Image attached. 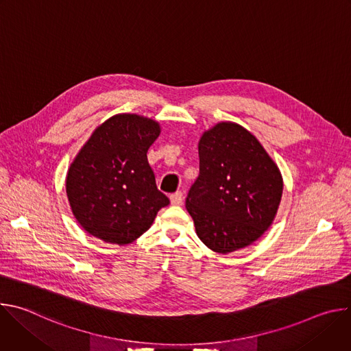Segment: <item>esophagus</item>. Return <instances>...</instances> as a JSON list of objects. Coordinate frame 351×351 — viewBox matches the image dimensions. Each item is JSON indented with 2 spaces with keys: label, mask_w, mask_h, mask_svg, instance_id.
<instances>
[{
  "label": "esophagus",
  "mask_w": 351,
  "mask_h": 351,
  "mask_svg": "<svg viewBox=\"0 0 351 351\" xmlns=\"http://www.w3.org/2000/svg\"><path fill=\"white\" fill-rule=\"evenodd\" d=\"M171 204L172 206H182L183 204V194L180 191H176L171 195Z\"/></svg>",
  "instance_id": "esophagus-1"
}]
</instances>
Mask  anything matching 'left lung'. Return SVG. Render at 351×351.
Segmentation results:
<instances>
[{"instance_id":"8db88e82","label":"left lung","mask_w":351,"mask_h":351,"mask_svg":"<svg viewBox=\"0 0 351 351\" xmlns=\"http://www.w3.org/2000/svg\"><path fill=\"white\" fill-rule=\"evenodd\" d=\"M198 157L199 175L186 198L198 239L219 254L253 244L280 204L283 179L276 162L252 132L234 122L206 130Z\"/></svg>"}]
</instances>
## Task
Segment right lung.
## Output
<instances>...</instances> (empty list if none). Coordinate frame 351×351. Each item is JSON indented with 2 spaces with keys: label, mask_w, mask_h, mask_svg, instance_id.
<instances>
[{
  "label": "right lung",
  "mask_w": 351,
  "mask_h": 351,
  "mask_svg": "<svg viewBox=\"0 0 351 351\" xmlns=\"http://www.w3.org/2000/svg\"><path fill=\"white\" fill-rule=\"evenodd\" d=\"M160 133V123L152 118L118 114L97 126L83 144L66 173V195L88 234L129 244L169 204L147 160Z\"/></svg>",
  "instance_id": "right-lung-1"
}]
</instances>
